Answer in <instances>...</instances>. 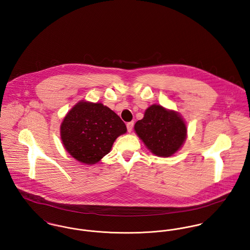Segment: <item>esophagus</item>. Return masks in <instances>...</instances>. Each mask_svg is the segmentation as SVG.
<instances>
[{
  "mask_svg": "<svg viewBox=\"0 0 250 250\" xmlns=\"http://www.w3.org/2000/svg\"><path fill=\"white\" fill-rule=\"evenodd\" d=\"M133 125H134V122H129L126 124V127H127V131L131 132L133 129Z\"/></svg>",
  "mask_w": 250,
  "mask_h": 250,
  "instance_id": "obj_1",
  "label": "esophagus"
}]
</instances>
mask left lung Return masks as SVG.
<instances>
[{
	"mask_svg": "<svg viewBox=\"0 0 250 250\" xmlns=\"http://www.w3.org/2000/svg\"><path fill=\"white\" fill-rule=\"evenodd\" d=\"M134 131L151 153L164 158L177 153L188 137L183 116L157 104L146 109L144 118L136 122Z\"/></svg>",
	"mask_w": 250,
	"mask_h": 250,
	"instance_id": "1",
	"label": "left lung"
}]
</instances>
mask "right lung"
<instances>
[{"label": "right lung", "instance_id": "right-lung-1", "mask_svg": "<svg viewBox=\"0 0 250 250\" xmlns=\"http://www.w3.org/2000/svg\"><path fill=\"white\" fill-rule=\"evenodd\" d=\"M127 131L125 123L106 105L82 100L65 114L60 136L64 149L76 161L95 165L109 153L116 139Z\"/></svg>", "mask_w": 250, "mask_h": 250}]
</instances>
